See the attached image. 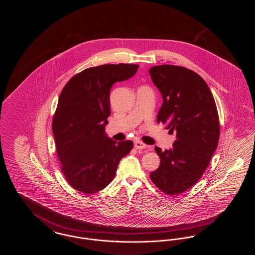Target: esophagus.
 <instances>
[{"label":"esophagus","mask_w":255,"mask_h":255,"mask_svg":"<svg viewBox=\"0 0 255 255\" xmlns=\"http://www.w3.org/2000/svg\"><path fill=\"white\" fill-rule=\"evenodd\" d=\"M133 145H134L135 149H144V148H146V144H144V143L141 142V141H138V140L134 141Z\"/></svg>","instance_id":"obj_1"}]
</instances>
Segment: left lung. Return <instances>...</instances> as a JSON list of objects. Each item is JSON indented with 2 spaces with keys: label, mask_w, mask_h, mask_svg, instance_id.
I'll return each instance as SVG.
<instances>
[{
  "label": "left lung",
  "mask_w": 255,
  "mask_h": 255,
  "mask_svg": "<svg viewBox=\"0 0 255 255\" xmlns=\"http://www.w3.org/2000/svg\"><path fill=\"white\" fill-rule=\"evenodd\" d=\"M149 73L163 99L157 122L177 132L173 148L155 147L160 164L150 178L165 194H180L201 179L217 148L218 112L206 81L193 71L161 65Z\"/></svg>",
  "instance_id": "1"
}]
</instances>
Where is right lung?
<instances>
[{
    "label": "right lung",
    "mask_w": 255,
    "mask_h": 255,
    "mask_svg": "<svg viewBox=\"0 0 255 255\" xmlns=\"http://www.w3.org/2000/svg\"><path fill=\"white\" fill-rule=\"evenodd\" d=\"M133 64H105L72 77L61 92L52 120L57 156L74 189L94 194L116 176L119 163L133 149L131 140L117 142L105 133L111 114L110 91L131 78Z\"/></svg>",
    "instance_id": "obj_1"
}]
</instances>
